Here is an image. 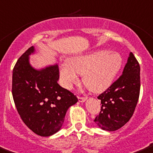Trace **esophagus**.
Returning a JSON list of instances; mask_svg holds the SVG:
<instances>
[{
  "label": "esophagus",
  "mask_w": 153,
  "mask_h": 153,
  "mask_svg": "<svg viewBox=\"0 0 153 153\" xmlns=\"http://www.w3.org/2000/svg\"><path fill=\"white\" fill-rule=\"evenodd\" d=\"M86 97H79V101L80 102H84L85 101H86Z\"/></svg>",
  "instance_id": "esophagus-1"
}]
</instances>
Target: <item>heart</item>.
<instances>
[{
  "instance_id": "1",
  "label": "heart",
  "mask_w": 153,
  "mask_h": 153,
  "mask_svg": "<svg viewBox=\"0 0 153 153\" xmlns=\"http://www.w3.org/2000/svg\"><path fill=\"white\" fill-rule=\"evenodd\" d=\"M123 58L117 52L101 50L79 55L68 60L60 68V78L64 87L70 89L82 74L83 83L93 92H101L112 85L120 71Z\"/></svg>"
}]
</instances>
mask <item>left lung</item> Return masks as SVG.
Here are the masks:
<instances>
[{"label": "left lung", "instance_id": "8db88e82", "mask_svg": "<svg viewBox=\"0 0 153 153\" xmlns=\"http://www.w3.org/2000/svg\"><path fill=\"white\" fill-rule=\"evenodd\" d=\"M140 66L131 52L122 75L98 96L101 111L94 122L102 130H118L130 120L139 97Z\"/></svg>", "mask_w": 153, "mask_h": 153}]
</instances>
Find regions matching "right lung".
Instances as JSON below:
<instances>
[{
	"mask_svg": "<svg viewBox=\"0 0 153 153\" xmlns=\"http://www.w3.org/2000/svg\"><path fill=\"white\" fill-rule=\"evenodd\" d=\"M29 47L18 60L12 74V96L19 115L26 126L38 135L48 137L61 130L66 113L78 102L73 93L57 83L59 69L51 65L36 69Z\"/></svg>",
	"mask_w": 153,
	"mask_h": 153,
	"instance_id": "obj_1",
	"label": "right lung"
}]
</instances>
